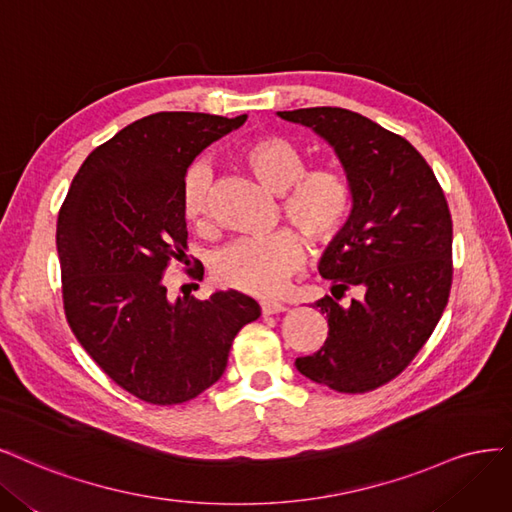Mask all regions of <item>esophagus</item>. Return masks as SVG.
Here are the masks:
<instances>
[{
  "label": "esophagus",
  "mask_w": 512,
  "mask_h": 512,
  "mask_svg": "<svg viewBox=\"0 0 512 512\" xmlns=\"http://www.w3.org/2000/svg\"><path fill=\"white\" fill-rule=\"evenodd\" d=\"M283 310H287V306L283 302H270V300L261 302L263 315H276V312H283Z\"/></svg>",
  "instance_id": "esophagus-1"
}]
</instances>
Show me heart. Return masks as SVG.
<instances>
[{"label":"heart","mask_w":512,"mask_h":512,"mask_svg":"<svg viewBox=\"0 0 512 512\" xmlns=\"http://www.w3.org/2000/svg\"><path fill=\"white\" fill-rule=\"evenodd\" d=\"M263 189L280 195V210L310 246L334 242L349 225L355 191L349 176L334 166L306 170L298 146L280 136H263L246 144L238 155ZM212 172L195 161L180 187V206L189 223H202L210 204ZM304 259L302 240L291 229L266 238L232 242L212 259V276L219 285L257 298H274Z\"/></svg>","instance_id":"1"}]
</instances>
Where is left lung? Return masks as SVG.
Returning <instances> with one entry per match:
<instances>
[{
	"mask_svg": "<svg viewBox=\"0 0 512 512\" xmlns=\"http://www.w3.org/2000/svg\"><path fill=\"white\" fill-rule=\"evenodd\" d=\"M334 148L355 191L344 232L319 272L332 295L317 300L327 338L295 359L310 381L366 393L402 374L432 336L453 283V221L447 197L421 153L402 136L344 108L278 112ZM346 290L356 298L339 300Z\"/></svg>",
	"mask_w": 512,
	"mask_h": 512,
	"instance_id": "obj_1",
	"label": "left lung"
}]
</instances>
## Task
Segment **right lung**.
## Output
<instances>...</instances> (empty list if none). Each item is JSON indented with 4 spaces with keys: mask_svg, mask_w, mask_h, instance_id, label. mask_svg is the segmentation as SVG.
<instances>
[{
    "mask_svg": "<svg viewBox=\"0 0 512 512\" xmlns=\"http://www.w3.org/2000/svg\"><path fill=\"white\" fill-rule=\"evenodd\" d=\"M244 121L157 112L131 123L85 159L59 210L65 319L95 364L148 404H183L217 383L236 334L261 315L238 291L170 300L163 285L174 259L187 263V168Z\"/></svg>",
    "mask_w": 512,
    "mask_h": 512,
    "instance_id": "obj_1",
    "label": "right lung"
}]
</instances>
